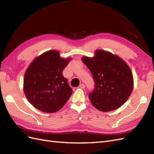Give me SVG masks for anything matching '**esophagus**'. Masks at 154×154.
<instances>
[{"label": "esophagus", "mask_w": 154, "mask_h": 154, "mask_svg": "<svg viewBox=\"0 0 154 154\" xmlns=\"http://www.w3.org/2000/svg\"><path fill=\"white\" fill-rule=\"evenodd\" d=\"M79 87H80L81 88H85V85L83 83H82V84L80 85Z\"/></svg>", "instance_id": "obj_1"}]
</instances>
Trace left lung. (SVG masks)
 <instances>
[{
  "instance_id": "obj_1",
  "label": "left lung",
  "mask_w": 154,
  "mask_h": 154,
  "mask_svg": "<svg viewBox=\"0 0 154 154\" xmlns=\"http://www.w3.org/2000/svg\"><path fill=\"white\" fill-rule=\"evenodd\" d=\"M82 61L95 81V88L88 96L94 107L102 112L114 111L128 100L133 88V77L129 66L117 55L97 49L92 58Z\"/></svg>"
}]
</instances>
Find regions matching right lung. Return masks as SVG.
I'll list each match as a JSON object with an SVG mask.
<instances>
[{
    "label": "right lung",
    "instance_id": "1",
    "mask_svg": "<svg viewBox=\"0 0 154 154\" xmlns=\"http://www.w3.org/2000/svg\"><path fill=\"white\" fill-rule=\"evenodd\" d=\"M71 60L61 58L58 51L51 50L30 63L25 73L23 90L35 108L53 113L59 111L69 100L72 90L62 71Z\"/></svg>",
    "mask_w": 154,
    "mask_h": 154
}]
</instances>
